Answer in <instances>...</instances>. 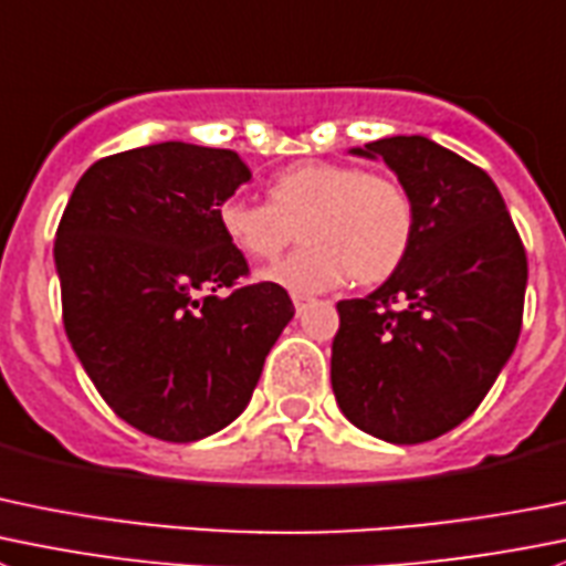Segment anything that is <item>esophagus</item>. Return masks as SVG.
I'll list each match as a JSON object with an SVG mask.
<instances>
[{
  "instance_id": "34e87169",
  "label": "esophagus",
  "mask_w": 566,
  "mask_h": 566,
  "mask_svg": "<svg viewBox=\"0 0 566 566\" xmlns=\"http://www.w3.org/2000/svg\"><path fill=\"white\" fill-rule=\"evenodd\" d=\"M310 295H293V304H295V312H298V315H301V312H304L306 310V306H310Z\"/></svg>"
}]
</instances>
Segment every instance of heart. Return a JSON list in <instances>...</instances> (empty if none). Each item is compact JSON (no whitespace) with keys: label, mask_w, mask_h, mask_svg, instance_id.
<instances>
[{"label":"heart","mask_w":566,"mask_h":566,"mask_svg":"<svg viewBox=\"0 0 566 566\" xmlns=\"http://www.w3.org/2000/svg\"><path fill=\"white\" fill-rule=\"evenodd\" d=\"M223 238L249 260H276L301 227L304 243L262 271V282L295 295L354 276L381 284L415 240V201L398 179L348 163H295L268 182V205L229 199L218 207Z\"/></svg>","instance_id":"heart-1"}]
</instances>
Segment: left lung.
Returning <instances> with one entry per match:
<instances>
[{
	"label": "left lung",
	"mask_w": 566,
	"mask_h": 566,
	"mask_svg": "<svg viewBox=\"0 0 566 566\" xmlns=\"http://www.w3.org/2000/svg\"><path fill=\"white\" fill-rule=\"evenodd\" d=\"M415 201L403 265L365 298L339 301L332 389L365 434L395 446L468 420L512 356L528 260L490 174L422 135L373 140Z\"/></svg>",
	"instance_id": "8db88e82"
}]
</instances>
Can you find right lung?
Instances as JSON below:
<instances>
[{
  "instance_id": "add662e5",
  "label": "right lung",
  "mask_w": 566,
  "mask_h": 566,
  "mask_svg": "<svg viewBox=\"0 0 566 566\" xmlns=\"http://www.w3.org/2000/svg\"><path fill=\"white\" fill-rule=\"evenodd\" d=\"M238 151L168 144L109 155L76 182L54 240L63 326L109 409L196 442L249 406L293 321L279 284H245L218 207L249 182Z\"/></svg>"
}]
</instances>
